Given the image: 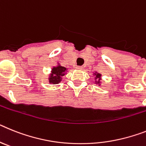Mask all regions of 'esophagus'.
I'll return each mask as SVG.
<instances>
[{
  "label": "esophagus",
  "instance_id": "1",
  "mask_svg": "<svg viewBox=\"0 0 146 146\" xmlns=\"http://www.w3.org/2000/svg\"><path fill=\"white\" fill-rule=\"evenodd\" d=\"M76 70H82V69H83V68L82 67H79V66H78V67H76Z\"/></svg>",
  "mask_w": 146,
  "mask_h": 146
}]
</instances>
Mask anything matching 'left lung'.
Masks as SVG:
<instances>
[{
	"instance_id": "8db88e82",
	"label": "left lung",
	"mask_w": 146,
	"mask_h": 146,
	"mask_svg": "<svg viewBox=\"0 0 146 146\" xmlns=\"http://www.w3.org/2000/svg\"><path fill=\"white\" fill-rule=\"evenodd\" d=\"M93 76H94V80L95 82L94 83L96 84L98 86H101V84H102V78H101V76H102V75L101 73H98L97 71H95L93 73Z\"/></svg>"
}]
</instances>
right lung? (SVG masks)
Returning <instances> with one entry per match:
<instances>
[{
    "mask_svg": "<svg viewBox=\"0 0 146 146\" xmlns=\"http://www.w3.org/2000/svg\"><path fill=\"white\" fill-rule=\"evenodd\" d=\"M68 68H66L57 62L56 65L53 66L50 70V73L48 74V80L50 84H57L62 80V77L67 74Z\"/></svg>",
    "mask_w": 146,
    "mask_h": 146,
    "instance_id": "add662e5",
    "label": "right lung"
}]
</instances>
